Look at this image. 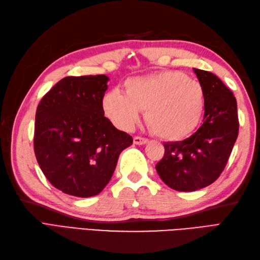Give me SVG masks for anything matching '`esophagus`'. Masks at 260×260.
I'll use <instances>...</instances> for the list:
<instances>
[{
    "mask_svg": "<svg viewBox=\"0 0 260 260\" xmlns=\"http://www.w3.org/2000/svg\"><path fill=\"white\" fill-rule=\"evenodd\" d=\"M147 142H148V140L145 139V137H141V136H135L134 137V144H136V145L146 144Z\"/></svg>",
    "mask_w": 260,
    "mask_h": 260,
    "instance_id": "obj_1",
    "label": "esophagus"
}]
</instances>
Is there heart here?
Instances as JSON below:
<instances>
[{"mask_svg":"<svg viewBox=\"0 0 260 260\" xmlns=\"http://www.w3.org/2000/svg\"><path fill=\"white\" fill-rule=\"evenodd\" d=\"M124 93L107 92L103 108L121 129H131L145 109L146 124L155 135L178 141L194 131L204 112L202 85L176 70L135 77L125 81Z\"/></svg>","mask_w":260,"mask_h":260,"instance_id":"b5f03b06","label":"heart"}]
</instances>
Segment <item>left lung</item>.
<instances>
[{
    "instance_id": "8db88e82",
    "label": "left lung",
    "mask_w": 260,
    "mask_h": 260,
    "mask_svg": "<svg viewBox=\"0 0 260 260\" xmlns=\"http://www.w3.org/2000/svg\"><path fill=\"white\" fill-rule=\"evenodd\" d=\"M206 96L203 124L182 142L164 143L156 171L171 189H202L222 173L239 133L237 101L233 91L210 71L194 69Z\"/></svg>"
}]
</instances>
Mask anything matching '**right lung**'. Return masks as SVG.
I'll return each mask as SVG.
<instances>
[{"mask_svg":"<svg viewBox=\"0 0 260 260\" xmlns=\"http://www.w3.org/2000/svg\"><path fill=\"white\" fill-rule=\"evenodd\" d=\"M105 75L66 77L39 103L33 146L50 183L67 194L101 193L133 139L104 116Z\"/></svg>","mask_w":260,"mask_h":260,"instance_id":"1","label":"right lung"}]
</instances>
